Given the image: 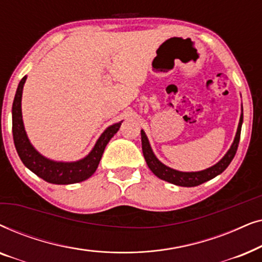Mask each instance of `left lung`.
I'll return each mask as SVG.
<instances>
[{"mask_svg": "<svg viewBox=\"0 0 262 262\" xmlns=\"http://www.w3.org/2000/svg\"><path fill=\"white\" fill-rule=\"evenodd\" d=\"M242 121L243 114H241V118H239L237 132H236L234 143H232L230 149L228 150V152L225 154L223 159H222L218 163L214 164V166L202 171H179L173 169V168L167 167L166 164H163L162 162H160V161L157 160V157L155 156V154L152 152V149L149 144L148 137L145 136V132L142 130V150L143 155H144V159L146 161V164H148L150 170H151L157 178L162 179L164 181L170 182V184L182 186V187H194V186L202 185L204 182L209 181L214 177H217V175L223 173V171L227 169L229 164H230L236 151H237L239 136H241Z\"/></svg>", "mask_w": 262, "mask_h": 262, "instance_id": "obj_1", "label": "left lung"}]
</instances>
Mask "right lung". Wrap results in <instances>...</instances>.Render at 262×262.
<instances>
[{
	"label": "right lung",
	"instance_id": "right-lung-1",
	"mask_svg": "<svg viewBox=\"0 0 262 262\" xmlns=\"http://www.w3.org/2000/svg\"><path fill=\"white\" fill-rule=\"evenodd\" d=\"M26 78L27 76H24L17 85L12 108L14 144L21 161L28 169L50 184L69 185L87 180L95 173L107 143L119 130L121 121L111 125L103 131L98 142L95 143L94 148L84 159L75 162H57L46 159L33 148L25 131L23 113H21V98H23V89Z\"/></svg>",
	"mask_w": 262,
	"mask_h": 262
}]
</instances>
